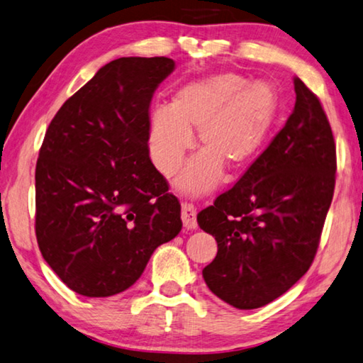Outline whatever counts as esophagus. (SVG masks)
<instances>
[{"instance_id":"obj_1","label":"esophagus","mask_w":363,"mask_h":363,"mask_svg":"<svg viewBox=\"0 0 363 363\" xmlns=\"http://www.w3.org/2000/svg\"><path fill=\"white\" fill-rule=\"evenodd\" d=\"M182 220L185 230H196L198 228V222H196V211L191 204L182 206Z\"/></svg>"}]
</instances>
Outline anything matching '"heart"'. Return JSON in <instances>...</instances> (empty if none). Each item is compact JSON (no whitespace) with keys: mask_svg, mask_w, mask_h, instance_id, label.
<instances>
[{"mask_svg":"<svg viewBox=\"0 0 363 363\" xmlns=\"http://www.w3.org/2000/svg\"><path fill=\"white\" fill-rule=\"evenodd\" d=\"M280 111L275 86L247 83L236 74H217L189 82L172 98L170 109L151 112L147 128L150 156L159 172L174 175L199 132L203 152L178 178L182 191L198 194L211 189L223 164L242 169L262 150Z\"/></svg>","mask_w":363,"mask_h":363,"instance_id":"1","label":"heart"}]
</instances>
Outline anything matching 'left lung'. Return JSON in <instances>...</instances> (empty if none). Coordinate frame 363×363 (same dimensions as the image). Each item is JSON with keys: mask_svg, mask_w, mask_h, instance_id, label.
Returning a JSON list of instances; mask_svg holds the SVG:
<instances>
[{"mask_svg": "<svg viewBox=\"0 0 363 363\" xmlns=\"http://www.w3.org/2000/svg\"><path fill=\"white\" fill-rule=\"evenodd\" d=\"M284 127L233 188L198 213L216 236L203 277L217 298L257 308L280 298L312 265L336 178V145L320 99L294 79Z\"/></svg>", "mask_w": 363, "mask_h": 363, "instance_id": "1", "label": "left lung"}]
</instances>
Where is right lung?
<instances>
[{"mask_svg": "<svg viewBox=\"0 0 363 363\" xmlns=\"http://www.w3.org/2000/svg\"><path fill=\"white\" fill-rule=\"evenodd\" d=\"M169 57H118L57 111L35 169V233L48 265L86 298L138 280L180 233V203L147 147L150 104Z\"/></svg>", "mask_w": 363, "mask_h": 363, "instance_id": "add662e5", "label": "right lung"}]
</instances>
